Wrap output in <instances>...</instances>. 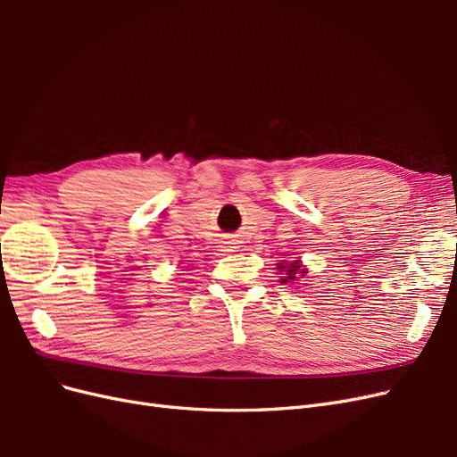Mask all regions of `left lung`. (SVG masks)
Returning <instances> with one entry per match:
<instances>
[{
	"mask_svg": "<svg viewBox=\"0 0 457 457\" xmlns=\"http://www.w3.org/2000/svg\"><path fill=\"white\" fill-rule=\"evenodd\" d=\"M276 270H278L280 284L289 287H301L299 284L305 280L309 274V269L303 265L301 259H294V261L282 259L280 262H276Z\"/></svg>",
	"mask_w": 457,
	"mask_h": 457,
	"instance_id": "1",
	"label": "left lung"
}]
</instances>
